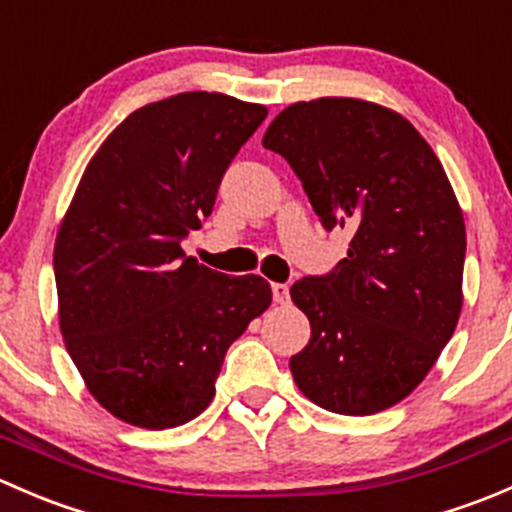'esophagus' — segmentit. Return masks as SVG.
Returning a JSON list of instances; mask_svg holds the SVG:
<instances>
[{
    "mask_svg": "<svg viewBox=\"0 0 512 512\" xmlns=\"http://www.w3.org/2000/svg\"><path fill=\"white\" fill-rule=\"evenodd\" d=\"M272 299H275L277 304H287L289 302V287L282 285V282H275V285H272Z\"/></svg>",
    "mask_w": 512,
    "mask_h": 512,
    "instance_id": "1",
    "label": "esophagus"
}]
</instances>
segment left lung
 I'll return each mask as SVG.
<instances>
[{
    "mask_svg": "<svg viewBox=\"0 0 512 512\" xmlns=\"http://www.w3.org/2000/svg\"><path fill=\"white\" fill-rule=\"evenodd\" d=\"M262 146L292 165L327 230H354L332 275L289 289L312 327L289 359L294 384L334 414L391 409L461 317L466 223L451 180L401 113L361 98L292 103Z\"/></svg>",
    "mask_w": 512,
    "mask_h": 512,
    "instance_id": "8db88e82",
    "label": "left lung"
}]
</instances>
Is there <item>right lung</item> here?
I'll return each instance as SVG.
<instances>
[{
    "label": "right lung",
    "mask_w": 512,
    "mask_h": 512,
    "mask_svg": "<svg viewBox=\"0 0 512 512\" xmlns=\"http://www.w3.org/2000/svg\"><path fill=\"white\" fill-rule=\"evenodd\" d=\"M265 116L260 103L208 91L138 108L89 160L61 220L66 352L98 404L131 426L203 414L230 344L272 304L260 275H223L180 247Z\"/></svg>",
    "instance_id": "add662e5"
}]
</instances>
